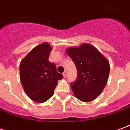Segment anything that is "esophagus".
Returning a JSON list of instances; mask_svg holds the SVG:
<instances>
[{
	"label": "esophagus",
	"mask_w": 130,
	"mask_h": 130,
	"mask_svg": "<svg viewBox=\"0 0 130 130\" xmlns=\"http://www.w3.org/2000/svg\"><path fill=\"white\" fill-rule=\"evenodd\" d=\"M62 75H63V76H64V78H66V77H67V72L65 71V72L62 73Z\"/></svg>",
	"instance_id": "obj_1"
}]
</instances>
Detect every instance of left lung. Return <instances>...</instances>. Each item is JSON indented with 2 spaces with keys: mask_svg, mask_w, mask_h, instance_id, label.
<instances>
[{
  "mask_svg": "<svg viewBox=\"0 0 130 130\" xmlns=\"http://www.w3.org/2000/svg\"><path fill=\"white\" fill-rule=\"evenodd\" d=\"M76 65L77 77L70 86L82 102H90L100 95L109 77V61L93 46L84 44L67 50Z\"/></svg>",
  "mask_w": 130,
  "mask_h": 130,
  "instance_id": "left-lung-1",
  "label": "left lung"
}]
</instances>
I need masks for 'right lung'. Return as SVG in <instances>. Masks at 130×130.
<instances>
[{
	"label": "right lung",
	"instance_id": "add662e5",
	"mask_svg": "<svg viewBox=\"0 0 130 130\" xmlns=\"http://www.w3.org/2000/svg\"><path fill=\"white\" fill-rule=\"evenodd\" d=\"M51 46L44 42L32 49L19 66L20 79L26 95L32 100L42 103L51 98L58 81L63 78L54 62L48 61Z\"/></svg>",
	"mask_w": 130,
	"mask_h": 130
}]
</instances>
